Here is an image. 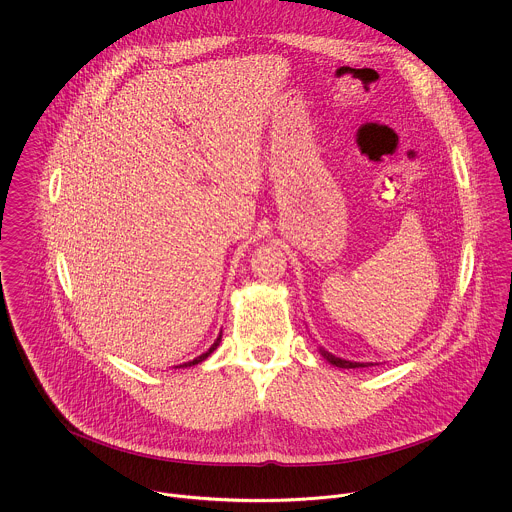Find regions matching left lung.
I'll return each mask as SVG.
<instances>
[{
    "instance_id": "8db88e82",
    "label": "left lung",
    "mask_w": 512,
    "mask_h": 512,
    "mask_svg": "<svg viewBox=\"0 0 512 512\" xmlns=\"http://www.w3.org/2000/svg\"><path fill=\"white\" fill-rule=\"evenodd\" d=\"M318 352H320V356L326 360V362H330L332 366H338V368H366V366H372L374 362H352V360H344V358H340V356H334L332 352H328L326 348H322V346H318Z\"/></svg>"
}]
</instances>
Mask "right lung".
Segmentation results:
<instances>
[{
  "instance_id": "obj_1",
  "label": "right lung",
  "mask_w": 512,
  "mask_h": 512,
  "mask_svg": "<svg viewBox=\"0 0 512 512\" xmlns=\"http://www.w3.org/2000/svg\"><path fill=\"white\" fill-rule=\"evenodd\" d=\"M220 342H222V330H220L218 338L214 340V344H212V346H210V348H208L204 354H200V356H196L194 360H190V362H184V364H180V366H182V368H186V366H196V364L204 362V360H206V358H208V356H210V354H212V352H214V350L220 346Z\"/></svg>"
}]
</instances>
